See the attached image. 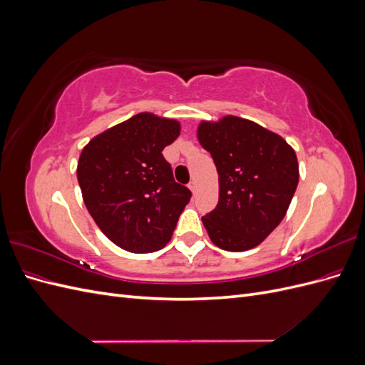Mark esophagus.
<instances>
[{
  "label": "esophagus",
  "mask_w": 365,
  "mask_h": 365,
  "mask_svg": "<svg viewBox=\"0 0 365 365\" xmlns=\"http://www.w3.org/2000/svg\"><path fill=\"white\" fill-rule=\"evenodd\" d=\"M189 189H190L192 193L196 192V182H195V181H190V182H189Z\"/></svg>",
  "instance_id": "34e87169"
}]
</instances>
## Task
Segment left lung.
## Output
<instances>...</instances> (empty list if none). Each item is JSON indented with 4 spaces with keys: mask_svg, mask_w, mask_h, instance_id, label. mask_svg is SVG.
<instances>
[{
    "mask_svg": "<svg viewBox=\"0 0 365 365\" xmlns=\"http://www.w3.org/2000/svg\"><path fill=\"white\" fill-rule=\"evenodd\" d=\"M196 137L219 175V202L202 217L210 239L231 252L260 245L292 201L300 176L295 150L275 132L236 115L202 120Z\"/></svg>",
    "mask_w": 365,
    "mask_h": 365,
    "instance_id": "1",
    "label": "left lung"
}]
</instances>
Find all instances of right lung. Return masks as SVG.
<instances>
[{
    "label": "right lung",
    "mask_w": 365,
    "mask_h": 365,
    "mask_svg": "<svg viewBox=\"0 0 365 365\" xmlns=\"http://www.w3.org/2000/svg\"><path fill=\"white\" fill-rule=\"evenodd\" d=\"M180 132L178 120L140 113L82 149L77 181L83 202L102 233L125 251L165 247L190 201V190L175 182L161 153Z\"/></svg>",
    "instance_id": "add662e5"
}]
</instances>
